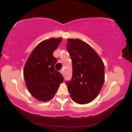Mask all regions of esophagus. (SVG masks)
<instances>
[{
  "label": "esophagus",
  "instance_id": "34e87169",
  "mask_svg": "<svg viewBox=\"0 0 132 132\" xmlns=\"http://www.w3.org/2000/svg\"><path fill=\"white\" fill-rule=\"evenodd\" d=\"M60 72H61L62 74L63 75V74H64V70H63V69H62V70H61V71H60Z\"/></svg>",
  "mask_w": 132,
  "mask_h": 132
}]
</instances>
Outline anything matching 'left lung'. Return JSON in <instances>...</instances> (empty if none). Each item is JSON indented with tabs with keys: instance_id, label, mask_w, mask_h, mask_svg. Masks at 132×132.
Segmentation results:
<instances>
[{
	"instance_id": "8db88e82",
	"label": "left lung",
	"mask_w": 132,
	"mask_h": 132,
	"mask_svg": "<svg viewBox=\"0 0 132 132\" xmlns=\"http://www.w3.org/2000/svg\"><path fill=\"white\" fill-rule=\"evenodd\" d=\"M67 50L72 61V77L66 81L75 102L86 104L97 97L105 80L104 64L92 47L81 39H68Z\"/></svg>"
}]
</instances>
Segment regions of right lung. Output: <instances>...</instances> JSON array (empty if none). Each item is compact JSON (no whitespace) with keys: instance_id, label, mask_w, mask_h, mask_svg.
Listing matches in <instances>:
<instances>
[{"instance_id":"add662e5","label":"right lung","mask_w":132,"mask_h":132,"mask_svg":"<svg viewBox=\"0 0 132 132\" xmlns=\"http://www.w3.org/2000/svg\"><path fill=\"white\" fill-rule=\"evenodd\" d=\"M62 40V38H51L40 42L24 66L27 87L31 94L39 101H49L53 98L63 81V76L55 69L57 59L53 55Z\"/></svg>"}]
</instances>
